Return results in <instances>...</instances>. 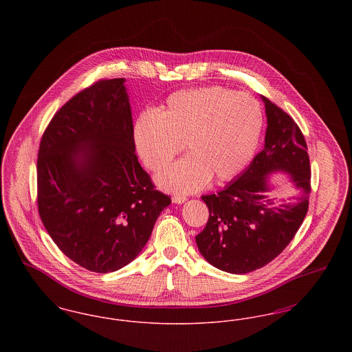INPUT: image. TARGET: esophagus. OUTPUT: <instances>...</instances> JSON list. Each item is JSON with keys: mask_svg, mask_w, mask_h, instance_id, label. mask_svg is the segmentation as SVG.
Instances as JSON below:
<instances>
[{"mask_svg": "<svg viewBox=\"0 0 352 352\" xmlns=\"http://www.w3.org/2000/svg\"><path fill=\"white\" fill-rule=\"evenodd\" d=\"M186 201H187V198L184 197V195H174V197H173V201L177 203V204H182V203H184Z\"/></svg>", "mask_w": 352, "mask_h": 352, "instance_id": "1", "label": "esophagus"}]
</instances>
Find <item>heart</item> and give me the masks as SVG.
<instances>
[{"instance_id": "heart-1", "label": "heart", "mask_w": 352, "mask_h": 352, "mask_svg": "<svg viewBox=\"0 0 352 352\" xmlns=\"http://www.w3.org/2000/svg\"><path fill=\"white\" fill-rule=\"evenodd\" d=\"M263 124L261 105L250 94L201 87L171 94L158 113L142 112L134 122V144L154 173L165 171L184 144L188 155L160 182L177 192H192L211 178L230 181L245 168Z\"/></svg>"}]
</instances>
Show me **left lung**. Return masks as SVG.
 <instances>
[{
    "mask_svg": "<svg viewBox=\"0 0 352 352\" xmlns=\"http://www.w3.org/2000/svg\"><path fill=\"white\" fill-rule=\"evenodd\" d=\"M265 102V146L241 175L218 194L203 195L210 217L195 236L203 257L215 268L243 274L263 268L287 247L307 214L310 160L300 126L274 102ZM283 169L302 191L294 204L276 206L266 177Z\"/></svg>",
    "mask_w": 352,
    "mask_h": 352,
    "instance_id": "left-lung-1",
    "label": "left lung"
}]
</instances>
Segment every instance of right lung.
<instances>
[{
    "mask_svg": "<svg viewBox=\"0 0 352 352\" xmlns=\"http://www.w3.org/2000/svg\"><path fill=\"white\" fill-rule=\"evenodd\" d=\"M124 79H100L51 118L36 161L41 220L82 268L108 273L144 248L171 203L135 155Z\"/></svg>",
    "mask_w": 352,
    "mask_h": 352,
    "instance_id": "1",
    "label": "right lung"
}]
</instances>
